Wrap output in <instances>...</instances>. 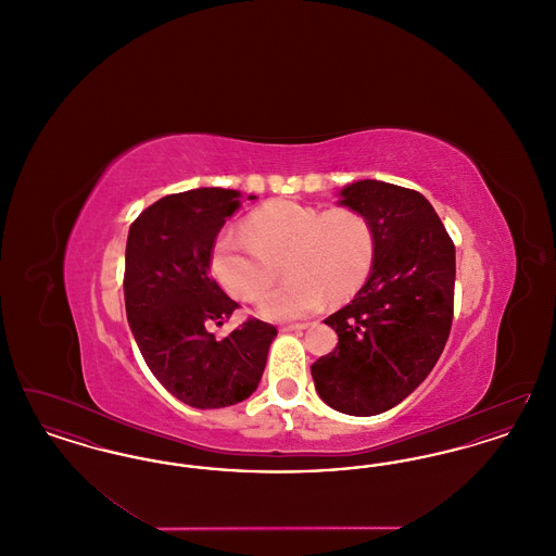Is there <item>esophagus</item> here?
Wrapping results in <instances>:
<instances>
[{
    "label": "esophagus",
    "mask_w": 556,
    "mask_h": 556,
    "mask_svg": "<svg viewBox=\"0 0 556 556\" xmlns=\"http://www.w3.org/2000/svg\"><path fill=\"white\" fill-rule=\"evenodd\" d=\"M308 329V323H295V325H281V331L291 333V331H304Z\"/></svg>",
    "instance_id": "1"
}]
</instances>
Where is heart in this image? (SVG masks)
Segmentation results:
<instances>
[{
  "instance_id": "heart-1",
  "label": "heart",
  "mask_w": 556,
  "mask_h": 556,
  "mask_svg": "<svg viewBox=\"0 0 556 556\" xmlns=\"http://www.w3.org/2000/svg\"><path fill=\"white\" fill-rule=\"evenodd\" d=\"M290 277L268 293L261 315L293 320L315 315L327 302L348 298L369 277L375 233L354 208L320 211L291 200L261 206L245 218V231L227 227L212 245V270L233 298L256 302L277 279V265Z\"/></svg>"
}]
</instances>
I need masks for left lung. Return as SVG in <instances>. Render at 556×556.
<instances>
[{
    "instance_id": "left-lung-1",
    "label": "left lung",
    "mask_w": 556,
    "mask_h": 556,
    "mask_svg": "<svg viewBox=\"0 0 556 556\" xmlns=\"http://www.w3.org/2000/svg\"><path fill=\"white\" fill-rule=\"evenodd\" d=\"M340 195L369 218L375 258L354 300L325 318L340 342L311 372L331 408L370 417L413 394L435 367L452 325L456 258L419 191L365 179Z\"/></svg>"
}]
</instances>
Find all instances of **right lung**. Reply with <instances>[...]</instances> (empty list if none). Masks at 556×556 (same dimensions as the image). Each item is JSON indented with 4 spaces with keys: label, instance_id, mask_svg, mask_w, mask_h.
I'll return each instance as SVG.
<instances>
[{
    "label": "right lung",
    "instance_id": "obj_1",
    "mask_svg": "<svg viewBox=\"0 0 556 556\" xmlns=\"http://www.w3.org/2000/svg\"><path fill=\"white\" fill-rule=\"evenodd\" d=\"M239 198L220 187L166 195L132 220L127 238L125 306L132 338L160 383L193 408H223L252 396L277 336L258 318L223 340L211 333V325H223L238 308L212 279L211 256Z\"/></svg>",
    "mask_w": 556,
    "mask_h": 556
}]
</instances>
